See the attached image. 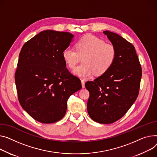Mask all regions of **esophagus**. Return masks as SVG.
<instances>
[{
  "instance_id": "1",
  "label": "esophagus",
  "mask_w": 157,
  "mask_h": 157,
  "mask_svg": "<svg viewBox=\"0 0 157 157\" xmlns=\"http://www.w3.org/2000/svg\"><path fill=\"white\" fill-rule=\"evenodd\" d=\"M81 85H82V88H85V81L83 80V79H81Z\"/></svg>"
}]
</instances>
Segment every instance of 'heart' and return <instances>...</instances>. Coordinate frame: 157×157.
Listing matches in <instances>:
<instances>
[{
  "mask_svg": "<svg viewBox=\"0 0 157 157\" xmlns=\"http://www.w3.org/2000/svg\"><path fill=\"white\" fill-rule=\"evenodd\" d=\"M82 57V63L73 70L78 76L87 78L94 72L100 76L113 64L117 57V50L113 44L93 35L79 39L75 48L68 47L62 52V58L70 69H73Z\"/></svg>",
  "mask_w": 157,
  "mask_h": 157,
  "instance_id": "1",
  "label": "heart"
}]
</instances>
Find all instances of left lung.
<instances>
[{"instance_id":"obj_1","label":"left lung","mask_w":157,"mask_h":157,"mask_svg":"<svg viewBox=\"0 0 157 157\" xmlns=\"http://www.w3.org/2000/svg\"><path fill=\"white\" fill-rule=\"evenodd\" d=\"M103 33L116 47L117 57L105 73L85 83L90 92L87 110L94 121L111 124L122 118L136 100L142 69L132 44L111 31Z\"/></svg>"}]
</instances>
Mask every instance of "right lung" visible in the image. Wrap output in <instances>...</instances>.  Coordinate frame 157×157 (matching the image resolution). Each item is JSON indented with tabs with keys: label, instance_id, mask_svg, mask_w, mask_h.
<instances>
[{
	"label": "right lung",
	"instance_id": "obj_1",
	"mask_svg": "<svg viewBox=\"0 0 157 157\" xmlns=\"http://www.w3.org/2000/svg\"><path fill=\"white\" fill-rule=\"evenodd\" d=\"M73 36L64 31H43L26 41L19 53L15 72L18 100L40 122L54 123L63 118L68 98L82 87L62 58Z\"/></svg>",
	"mask_w": 157,
	"mask_h": 157
}]
</instances>
